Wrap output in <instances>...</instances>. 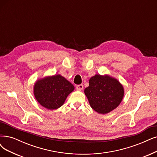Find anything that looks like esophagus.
Returning <instances> with one entry per match:
<instances>
[{
  "mask_svg": "<svg viewBox=\"0 0 157 157\" xmlns=\"http://www.w3.org/2000/svg\"><path fill=\"white\" fill-rule=\"evenodd\" d=\"M76 88L78 90H83V85L82 84H80V85H76Z\"/></svg>",
  "mask_w": 157,
  "mask_h": 157,
  "instance_id": "esophagus-1",
  "label": "esophagus"
}]
</instances>
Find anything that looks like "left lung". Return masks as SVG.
<instances>
[{"instance_id":"1","label":"left lung","mask_w":157,"mask_h":157,"mask_svg":"<svg viewBox=\"0 0 157 157\" xmlns=\"http://www.w3.org/2000/svg\"><path fill=\"white\" fill-rule=\"evenodd\" d=\"M90 107L100 114H107L117 108L124 97V88L117 79L109 75H95L85 89Z\"/></svg>"}]
</instances>
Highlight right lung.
<instances>
[{
    "label": "right lung",
    "instance_id": "obj_1",
    "mask_svg": "<svg viewBox=\"0 0 157 157\" xmlns=\"http://www.w3.org/2000/svg\"><path fill=\"white\" fill-rule=\"evenodd\" d=\"M74 89V85L65 78L55 75L37 81L34 85V95L42 106L54 110L63 105Z\"/></svg>",
    "mask_w": 157,
    "mask_h": 157
}]
</instances>
